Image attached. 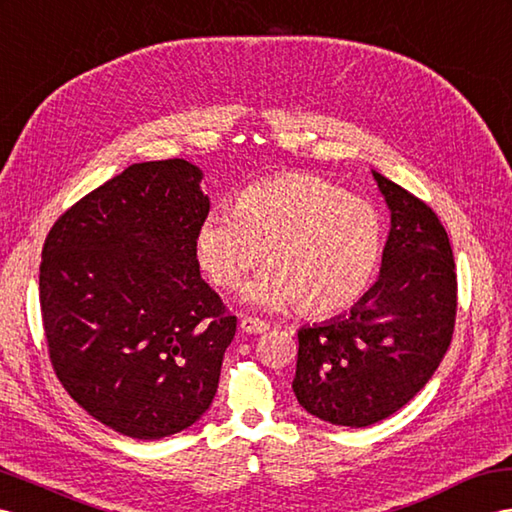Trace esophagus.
Here are the masks:
<instances>
[{
  "instance_id": "obj_1",
  "label": "esophagus",
  "mask_w": 512,
  "mask_h": 512,
  "mask_svg": "<svg viewBox=\"0 0 512 512\" xmlns=\"http://www.w3.org/2000/svg\"><path fill=\"white\" fill-rule=\"evenodd\" d=\"M240 329H242L244 333H251V335H257V333H266V331H268V322L259 320V318L244 316V318H240Z\"/></svg>"
}]
</instances>
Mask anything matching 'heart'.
<instances>
[{
  "label": "heart",
  "instance_id": "heart-1",
  "mask_svg": "<svg viewBox=\"0 0 512 512\" xmlns=\"http://www.w3.org/2000/svg\"><path fill=\"white\" fill-rule=\"evenodd\" d=\"M381 214L344 188L307 173L253 183L233 209H214L196 229L201 270L231 290L261 259L270 266L244 283L242 300L261 309L294 307L337 316L370 290L383 257Z\"/></svg>",
  "mask_w": 512,
  "mask_h": 512
}]
</instances>
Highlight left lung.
<instances>
[{
  "label": "left lung",
  "mask_w": 512,
  "mask_h": 512,
  "mask_svg": "<svg viewBox=\"0 0 512 512\" xmlns=\"http://www.w3.org/2000/svg\"><path fill=\"white\" fill-rule=\"evenodd\" d=\"M372 175L391 212L381 274L348 313L298 331L292 383L307 413L352 428L393 415L430 381L456 318L452 246L437 214Z\"/></svg>",
  "instance_id": "left-lung-1"
}]
</instances>
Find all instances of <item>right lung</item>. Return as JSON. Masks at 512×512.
<instances>
[{"mask_svg": "<svg viewBox=\"0 0 512 512\" xmlns=\"http://www.w3.org/2000/svg\"><path fill=\"white\" fill-rule=\"evenodd\" d=\"M201 179L186 160L131 164L67 209L43 246L38 287L56 376L131 439L170 437L209 409L238 324L196 261L209 214Z\"/></svg>", "mask_w": 512, "mask_h": 512, "instance_id": "obj_1", "label": "right lung"}]
</instances>
